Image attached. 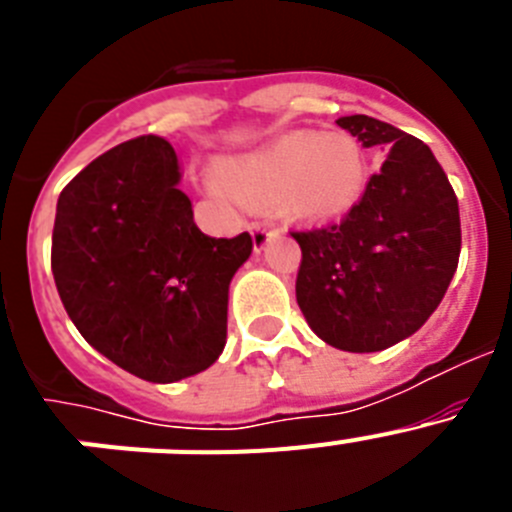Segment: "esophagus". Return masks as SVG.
Segmentation results:
<instances>
[{"label":"esophagus","mask_w":512,"mask_h":512,"mask_svg":"<svg viewBox=\"0 0 512 512\" xmlns=\"http://www.w3.org/2000/svg\"><path fill=\"white\" fill-rule=\"evenodd\" d=\"M271 230H274V225H271L269 220H259V223H253L251 225L253 243H256V246H264V243L271 238Z\"/></svg>","instance_id":"obj_1"}]
</instances>
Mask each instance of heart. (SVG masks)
<instances>
[{
	"mask_svg": "<svg viewBox=\"0 0 512 512\" xmlns=\"http://www.w3.org/2000/svg\"><path fill=\"white\" fill-rule=\"evenodd\" d=\"M225 189L256 207L325 223L346 215L364 192V156L346 133H289L264 151L220 169Z\"/></svg>",
	"mask_w": 512,
	"mask_h": 512,
	"instance_id": "obj_1",
	"label": "heart"
}]
</instances>
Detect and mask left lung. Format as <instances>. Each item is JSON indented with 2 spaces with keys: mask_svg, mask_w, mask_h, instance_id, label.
I'll return each instance as SVG.
<instances>
[{
  "mask_svg": "<svg viewBox=\"0 0 512 512\" xmlns=\"http://www.w3.org/2000/svg\"><path fill=\"white\" fill-rule=\"evenodd\" d=\"M336 122L387 158L338 223L289 230L302 248L297 305L328 346L372 354L441 305L459 266V202L423 140L369 115Z\"/></svg>",
  "mask_w": 512,
  "mask_h": 512,
  "instance_id": "8db88e82",
  "label": "left lung"
}]
</instances>
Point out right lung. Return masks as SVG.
I'll list each match as a JSON object with an SVG mask.
<instances>
[{
	"label": "right lung",
	"instance_id": "1",
	"mask_svg": "<svg viewBox=\"0 0 512 512\" xmlns=\"http://www.w3.org/2000/svg\"><path fill=\"white\" fill-rule=\"evenodd\" d=\"M176 184L169 140H125L63 187L51 246L56 289L81 336L161 384L223 354L230 279L253 248L248 233H202Z\"/></svg>",
	"mask_w": 512,
	"mask_h": 512
}]
</instances>
